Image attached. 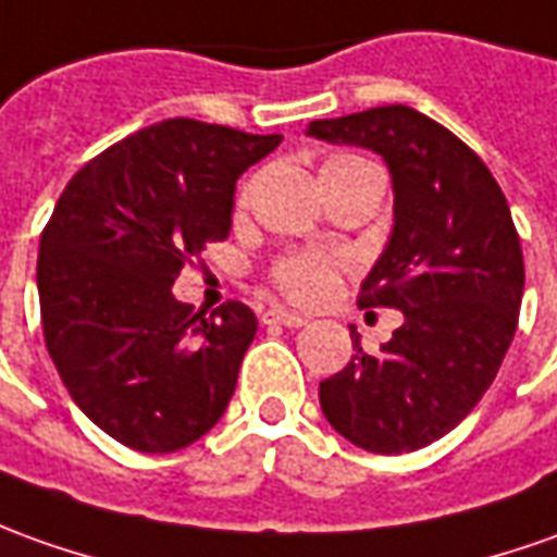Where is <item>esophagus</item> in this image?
I'll return each instance as SVG.
<instances>
[{"mask_svg":"<svg viewBox=\"0 0 557 557\" xmlns=\"http://www.w3.org/2000/svg\"><path fill=\"white\" fill-rule=\"evenodd\" d=\"M262 323L264 326H289L298 329L308 323V317H301V313H293V310H283V308H268L262 313Z\"/></svg>","mask_w":557,"mask_h":557,"instance_id":"obj_1","label":"esophagus"}]
</instances>
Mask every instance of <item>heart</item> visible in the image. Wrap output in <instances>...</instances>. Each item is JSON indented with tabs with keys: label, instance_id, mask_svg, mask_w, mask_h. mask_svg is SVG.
<instances>
[{
	"label": "heart",
	"instance_id": "heart-1",
	"mask_svg": "<svg viewBox=\"0 0 557 557\" xmlns=\"http://www.w3.org/2000/svg\"><path fill=\"white\" fill-rule=\"evenodd\" d=\"M350 164H366V161L332 158L323 170L350 168ZM342 268V256H332L323 249H293V252H283L277 262L271 264V283L298 305H320L335 293Z\"/></svg>",
	"mask_w": 557,
	"mask_h": 557
}]
</instances>
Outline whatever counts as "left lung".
<instances>
[{"label":"left lung","instance_id":"1","mask_svg":"<svg viewBox=\"0 0 557 557\" xmlns=\"http://www.w3.org/2000/svg\"><path fill=\"white\" fill-rule=\"evenodd\" d=\"M308 134L387 161L393 234L359 305L406 317L381 354L350 329L357 354L320 381V406L366 451H418L479 406L512 344L524 293L516 222L485 161L411 106L313 121Z\"/></svg>","mask_w":557,"mask_h":557}]
</instances>
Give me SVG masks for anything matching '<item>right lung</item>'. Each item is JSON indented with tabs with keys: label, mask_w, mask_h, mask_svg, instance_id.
Returning a JSON list of instances; mask_svg holds the SVG:
<instances>
[{
	"label": "right lung",
	"mask_w": 557,
	"mask_h": 557,
	"mask_svg": "<svg viewBox=\"0 0 557 557\" xmlns=\"http://www.w3.org/2000/svg\"><path fill=\"white\" fill-rule=\"evenodd\" d=\"M280 136L168 119L90 158L41 231V332L63 387L103 433L146 454L198 442L237 387L256 313L207 317L170 286L231 231L240 173Z\"/></svg>",
	"instance_id": "right-lung-1"
}]
</instances>
